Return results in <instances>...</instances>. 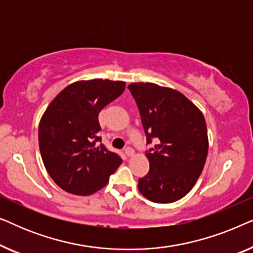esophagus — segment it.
I'll return each mask as SVG.
<instances>
[{"label": "esophagus", "mask_w": 253, "mask_h": 253, "mask_svg": "<svg viewBox=\"0 0 253 253\" xmlns=\"http://www.w3.org/2000/svg\"><path fill=\"white\" fill-rule=\"evenodd\" d=\"M124 152H126V154L127 155V157H132V155L134 154V150L132 147H126Z\"/></svg>", "instance_id": "esophagus-1"}]
</instances>
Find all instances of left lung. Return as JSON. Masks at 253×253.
Instances as JSON below:
<instances>
[{
  "mask_svg": "<svg viewBox=\"0 0 253 253\" xmlns=\"http://www.w3.org/2000/svg\"><path fill=\"white\" fill-rule=\"evenodd\" d=\"M139 109L147 144L150 171L138 179V189L159 204L181 199L196 184L209 152L203 113L176 89L153 83L127 86Z\"/></svg>",
  "mask_w": 253,
  "mask_h": 253,
  "instance_id": "1",
  "label": "left lung"
}]
</instances>
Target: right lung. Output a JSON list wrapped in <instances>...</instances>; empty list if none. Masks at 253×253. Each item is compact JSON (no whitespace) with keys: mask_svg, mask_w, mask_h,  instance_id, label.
Instances as JSON below:
<instances>
[{"mask_svg":"<svg viewBox=\"0 0 253 253\" xmlns=\"http://www.w3.org/2000/svg\"><path fill=\"white\" fill-rule=\"evenodd\" d=\"M126 83L79 81L58 93L39 124V148L54 182L69 193L92 195L107 185L122 164L99 137V113L122 94Z\"/></svg>","mask_w":253,"mask_h":253,"instance_id":"obj_1","label":"right lung"}]
</instances>
